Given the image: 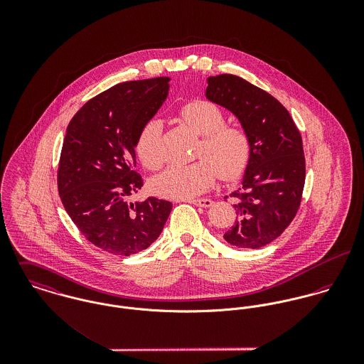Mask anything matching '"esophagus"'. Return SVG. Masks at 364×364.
I'll use <instances>...</instances> for the list:
<instances>
[{
	"label": "esophagus",
	"mask_w": 364,
	"mask_h": 364,
	"mask_svg": "<svg viewBox=\"0 0 364 364\" xmlns=\"http://www.w3.org/2000/svg\"><path fill=\"white\" fill-rule=\"evenodd\" d=\"M189 203H192L195 206H199V208H210L213 205V200H210V199H193V200H189Z\"/></svg>",
	"instance_id": "esophagus-1"
}]
</instances>
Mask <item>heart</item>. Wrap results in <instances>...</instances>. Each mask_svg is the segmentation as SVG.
Instances as JSON below:
<instances>
[{"label":"heart","instance_id":"1","mask_svg":"<svg viewBox=\"0 0 364 364\" xmlns=\"http://www.w3.org/2000/svg\"><path fill=\"white\" fill-rule=\"evenodd\" d=\"M181 120L198 136L199 161L191 165H172L151 181V191L166 199H192L214 185L218 175L227 182L240 179L248 169L254 143L247 129L225 124V112L214 102L195 100L179 110ZM164 126L156 117L147 120L140 129L134 150L141 164L158 169L164 164Z\"/></svg>","mask_w":364,"mask_h":364}]
</instances>
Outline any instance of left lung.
I'll list each match as a JSON object with an SVG mask.
<instances>
[{
    "mask_svg": "<svg viewBox=\"0 0 364 364\" xmlns=\"http://www.w3.org/2000/svg\"><path fill=\"white\" fill-rule=\"evenodd\" d=\"M206 97L231 110L254 143L242 186L231 193L237 218L224 240L244 250L274 241L296 217L306 182L300 130L289 110L241 77H208Z\"/></svg>",
    "mask_w": 364,
    "mask_h": 364,
    "instance_id": "1",
    "label": "left lung"
}]
</instances>
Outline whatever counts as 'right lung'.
Here are the masks:
<instances>
[{
	"instance_id": "right-lung-1",
	"label": "right lung",
	"mask_w": 364,
	"mask_h": 364,
	"mask_svg": "<svg viewBox=\"0 0 364 364\" xmlns=\"http://www.w3.org/2000/svg\"><path fill=\"white\" fill-rule=\"evenodd\" d=\"M169 78L117 84L71 119L63 141L57 186L63 206L84 237L113 255L130 257L159 237L172 203L149 198L129 203L143 186L134 143L164 104Z\"/></svg>"
}]
</instances>
